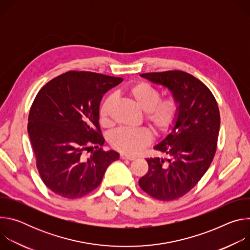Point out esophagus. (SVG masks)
<instances>
[{"mask_svg": "<svg viewBox=\"0 0 250 250\" xmlns=\"http://www.w3.org/2000/svg\"><path fill=\"white\" fill-rule=\"evenodd\" d=\"M120 157H121V159H127V160H134V159H135V157H133V156H128V155H125V154H124V153H122Z\"/></svg>", "mask_w": 250, "mask_h": 250, "instance_id": "34e87169", "label": "esophagus"}]
</instances>
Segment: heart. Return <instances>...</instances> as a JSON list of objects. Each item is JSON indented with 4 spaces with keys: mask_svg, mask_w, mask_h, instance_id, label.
<instances>
[{
    "mask_svg": "<svg viewBox=\"0 0 250 250\" xmlns=\"http://www.w3.org/2000/svg\"><path fill=\"white\" fill-rule=\"evenodd\" d=\"M125 94L130 98L138 109L144 112L145 118L155 134L166 133L175 124L179 113V102L174 97L160 100L159 91L146 82H138L126 88ZM116 98H106L100 108L99 117L103 125L112 124V113ZM151 141V134L146 128H120L109 137L113 148L128 155L139 153Z\"/></svg>",
    "mask_w": 250,
    "mask_h": 250,
    "instance_id": "heart-1",
    "label": "heart"
}]
</instances>
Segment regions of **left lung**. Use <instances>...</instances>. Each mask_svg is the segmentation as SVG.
<instances>
[{
    "instance_id": "obj_1",
    "label": "left lung",
    "mask_w": 250,
    "mask_h": 250,
    "mask_svg": "<svg viewBox=\"0 0 250 250\" xmlns=\"http://www.w3.org/2000/svg\"><path fill=\"white\" fill-rule=\"evenodd\" d=\"M167 88L179 102V113L154 149L168 158H147L148 171L138 184L149 196L172 201L184 196L208 169L217 149L220 111L217 101L200 80L182 71L140 74Z\"/></svg>"
}]
</instances>
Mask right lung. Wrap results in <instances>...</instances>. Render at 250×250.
Returning <instances> with one entry per match:
<instances>
[{
	"mask_svg": "<svg viewBox=\"0 0 250 250\" xmlns=\"http://www.w3.org/2000/svg\"><path fill=\"white\" fill-rule=\"evenodd\" d=\"M123 78L70 71L43 86L29 111L27 132L43 183L56 195L76 199L95 190L108 166L120 158L104 151L99 125L104 96ZM94 144L89 158L83 151ZM93 147V146H92Z\"/></svg>",
	"mask_w": 250,
	"mask_h": 250,
	"instance_id": "1",
	"label": "right lung"
}]
</instances>
